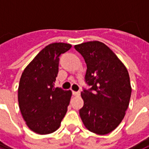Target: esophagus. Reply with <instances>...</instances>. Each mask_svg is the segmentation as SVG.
Instances as JSON below:
<instances>
[{"instance_id":"esophagus-1","label":"esophagus","mask_w":149,"mask_h":149,"mask_svg":"<svg viewBox=\"0 0 149 149\" xmlns=\"http://www.w3.org/2000/svg\"><path fill=\"white\" fill-rule=\"evenodd\" d=\"M72 93L74 96H79L80 95V92H74V91H73Z\"/></svg>"}]
</instances>
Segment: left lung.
Here are the masks:
<instances>
[{
	"mask_svg": "<svg viewBox=\"0 0 149 149\" xmlns=\"http://www.w3.org/2000/svg\"><path fill=\"white\" fill-rule=\"evenodd\" d=\"M87 64L81 96L84 104L79 115L86 128L97 135H106L123 119L131 94L126 66L103 43L89 41L74 45Z\"/></svg>",
	"mask_w": 149,
	"mask_h": 149,
	"instance_id": "1",
	"label": "left lung"
}]
</instances>
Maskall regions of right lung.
I'll return each instance as SVG.
<instances>
[{
  "label": "right lung",
  "mask_w": 149,
  "mask_h": 149,
  "mask_svg": "<svg viewBox=\"0 0 149 149\" xmlns=\"http://www.w3.org/2000/svg\"><path fill=\"white\" fill-rule=\"evenodd\" d=\"M70 44L53 43L36 56L22 74L18 90L19 109L27 127L40 135L57 131L67 112L72 92L55 88L60 55Z\"/></svg>",
  "instance_id": "1"
}]
</instances>
